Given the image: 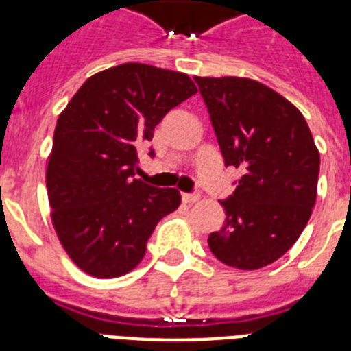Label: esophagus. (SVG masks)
I'll return each mask as SVG.
<instances>
[{
  "instance_id": "esophagus-1",
  "label": "esophagus",
  "mask_w": 351,
  "mask_h": 351,
  "mask_svg": "<svg viewBox=\"0 0 351 351\" xmlns=\"http://www.w3.org/2000/svg\"><path fill=\"white\" fill-rule=\"evenodd\" d=\"M182 200L186 204H195L200 200V195H198V193H184V195H182Z\"/></svg>"
}]
</instances>
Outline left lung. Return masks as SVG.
I'll use <instances>...</instances> for the list:
<instances>
[{
	"instance_id": "8db88e82",
	"label": "left lung",
	"mask_w": 351,
	"mask_h": 351,
	"mask_svg": "<svg viewBox=\"0 0 351 351\" xmlns=\"http://www.w3.org/2000/svg\"><path fill=\"white\" fill-rule=\"evenodd\" d=\"M226 165L244 171L209 250L237 269L271 264L297 242L315 206L321 156L297 107L250 78H200Z\"/></svg>"
}]
</instances>
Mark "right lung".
<instances>
[{
	"instance_id": "1",
	"label": "right lung",
	"mask_w": 351,
	"mask_h": 351,
	"mask_svg": "<svg viewBox=\"0 0 351 351\" xmlns=\"http://www.w3.org/2000/svg\"><path fill=\"white\" fill-rule=\"evenodd\" d=\"M195 93L187 74L123 63L90 76L58 118L47 160L51 219L63 250L90 277L134 269L156 224L180 206L178 189L134 175L140 145Z\"/></svg>"
}]
</instances>
